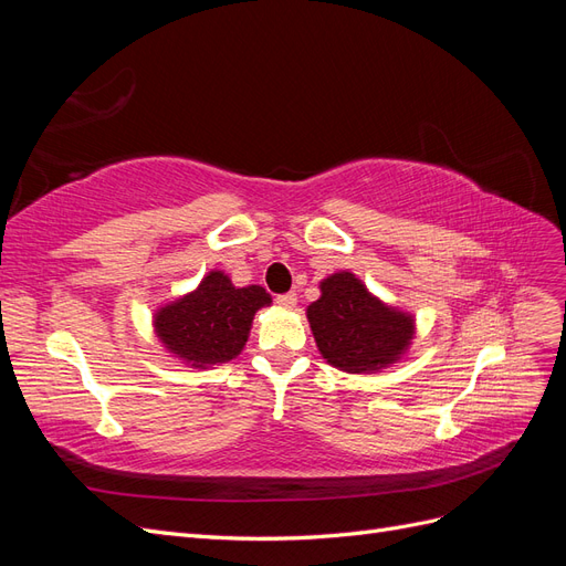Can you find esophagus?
<instances>
[{
    "label": "esophagus",
    "mask_w": 566,
    "mask_h": 566,
    "mask_svg": "<svg viewBox=\"0 0 566 566\" xmlns=\"http://www.w3.org/2000/svg\"><path fill=\"white\" fill-rule=\"evenodd\" d=\"M276 302H279L281 306H285V310H293V306L297 304V295H295V293H283V295L276 297Z\"/></svg>",
    "instance_id": "esophagus-1"
}]
</instances>
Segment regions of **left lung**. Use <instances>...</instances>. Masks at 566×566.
<instances>
[{
    "mask_svg": "<svg viewBox=\"0 0 566 566\" xmlns=\"http://www.w3.org/2000/svg\"><path fill=\"white\" fill-rule=\"evenodd\" d=\"M306 318L325 361L347 373L380 370L399 361L416 333L413 316L373 297L349 271L321 283V297L310 304Z\"/></svg>",
    "mask_w": 566,
    "mask_h": 566,
    "instance_id": "obj_1",
    "label": "left lung"
}]
</instances>
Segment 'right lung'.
Wrapping results in <instances>:
<instances>
[{
    "label": "right lung",
    "mask_w": 566,
    "mask_h": 566,
    "mask_svg": "<svg viewBox=\"0 0 566 566\" xmlns=\"http://www.w3.org/2000/svg\"><path fill=\"white\" fill-rule=\"evenodd\" d=\"M266 304L271 295L264 287H235L221 271H210L193 293L163 306L156 314V333L167 352L188 366L227 364L241 354L254 312Z\"/></svg>",
    "instance_id": "1"
}]
</instances>
